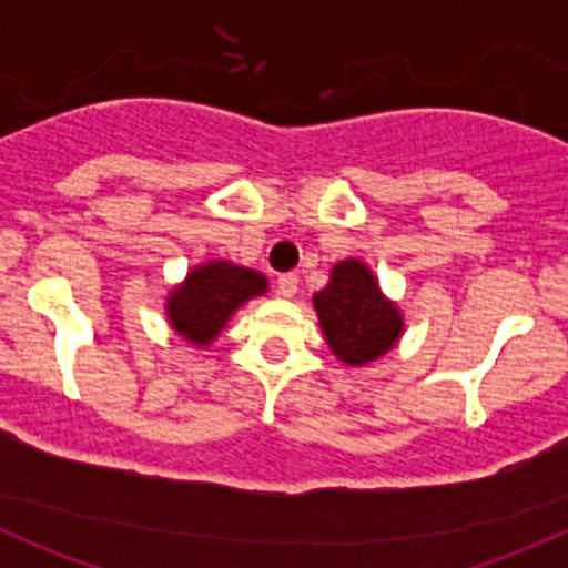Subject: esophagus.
<instances>
[{
    "label": "esophagus",
    "instance_id": "1",
    "mask_svg": "<svg viewBox=\"0 0 568 568\" xmlns=\"http://www.w3.org/2000/svg\"><path fill=\"white\" fill-rule=\"evenodd\" d=\"M296 288H300V277H296L294 272L280 274L277 277V294L280 296H285V300H288V296L296 294Z\"/></svg>",
    "mask_w": 568,
    "mask_h": 568
}]
</instances>
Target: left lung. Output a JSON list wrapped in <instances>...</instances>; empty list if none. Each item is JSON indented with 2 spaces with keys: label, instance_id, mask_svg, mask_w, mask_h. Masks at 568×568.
Masks as SVG:
<instances>
[{
  "label": "left lung",
  "instance_id": "8db88e82",
  "mask_svg": "<svg viewBox=\"0 0 568 568\" xmlns=\"http://www.w3.org/2000/svg\"><path fill=\"white\" fill-rule=\"evenodd\" d=\"M332 354L348 365H368L387 354L404 332L398 307L385 300L363 261H341L326 288L313 296Z\"/></svg>",
  "mask_w": 568,
  "mask_h": 568
}]
</instances>
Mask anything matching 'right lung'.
<instances>
[{
	"label": "right lung",
	"instance_id": "add662e5",
	"mask_svg": "<svg viewBox=\"0 0 568 568\" xmlns=\"http://www.w3.org/2000/svg\"><path fill=\"white\" fill-rule=\"evenodd\" d=\"M266 291V277L252 268L233 266L227 261H211L192 268L183 285L170 294L168 316L173 329L194 346H209L227 318Z\"/></svg>",
	"mask_w": 568,
	"mask_h": 568
}]
</instances>
